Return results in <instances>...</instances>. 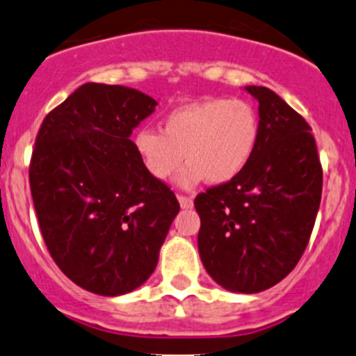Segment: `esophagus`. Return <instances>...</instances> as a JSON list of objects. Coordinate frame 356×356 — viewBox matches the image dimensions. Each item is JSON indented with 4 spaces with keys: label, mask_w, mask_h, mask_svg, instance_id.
Wrapping results in <instances>:
<instances>
[{
    "label": "esophagus",
    "mask_w": 356,
    "mask_h": 356,
    "mask_svg": "<svg viewBox=\"0 0 356 356\" xmlns=\"http://www.w3.org/2000/svg\"><path fill=\"white\" fill-rule=\"evenodd\" d=\"M177 200H179V203H181L182 209H191V207H193V198H189V196L179 195Z\"/></svg>",
    "instance_id": "1"
}]
</instances>
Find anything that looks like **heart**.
Listing matches in <instances>:
<instances>
[{"label":"heart","instance_id":"obj_1","mask_svg":"<svg viewBox=\"0 0 356 356\" xmlns=\"http://www.w3.org/2000/svg\"><path fill=\"white\" fill-rule=\"evenodd\" d=\"M259 116L254 106L240 99H205L181 106L161 120V132L140 129L134 146L146 170L167 181L181 168L184 188L203 179L226 184L243 172L259 140Z\"/></svg>","mask_w":356,"mask_h":356}]
</instances>
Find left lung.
Segmentation results:
<instances>
[{
	"label": "left lung",
	"mask_w": 356,
	"mask_h": 356,
	"mask_svg": "<svg viewBox=\"0 0 356 356\" xmlns=\"http://www.w3.org/2000/svg\"><path fill=\"white\" fill-rule=\"evenodd\" d=\"M245 90L259 102V140L247 167L195 198L198 250L226 291L273 287L306 250L322 200V165L312 127L266 86Z\"/></svg>",
	"instance_id": "obj_1"
}]
</instances>
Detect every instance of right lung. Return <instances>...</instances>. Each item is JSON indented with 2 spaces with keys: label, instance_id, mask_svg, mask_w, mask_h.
<instances>
[{
  "label": "right lung",
  "instance_id": "add662e5",
  "mask_svg": "<svg viewBox=\"0 0 356 356\" xmlns=\"http://www.w3.org/2000/svg\"><path fill=\"white\" fill-rule=\"evenodd\" d=\"M156 106L136 88L85 83L38 132L29 182L41 234L62 273L94 294L140 287L179 213L130 140Z\"/></svg>",
  "mask_w": 356,
  "mask_h": 356
}]
</instances>
